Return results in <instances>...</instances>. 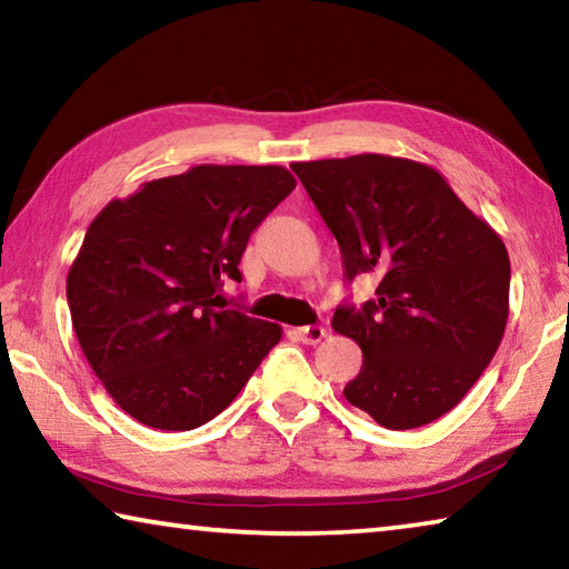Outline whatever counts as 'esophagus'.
<instances>
[{
    "instance_id": "1",
    "label": "esophagus",
    "mask_w": 569,
    "mask_h": 569,
    "mask_svg": "<svg viewBox=\"0 0 569 569\" xmlns=\"http://www.w3.org/2000/svg\"><path fill=\"white\" fill-rule=\"evenodd\" d=\"M296 339L303 341V343H319L323 336H326V329L323 326H301V329H296Z\"/></svg>"
}]
</instances>
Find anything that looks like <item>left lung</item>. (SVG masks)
Instances as JSON below:
<instances>
[{"label":"left lung","mask_w":569,"mask_h":569,"mask_svg":"<svg viewBox=\"0 0 569 569\" xmlns=\"http://www.w3.org/2000/svg\"><path fill=\"white\" fill-rule=\"evenodd\" d=\"M291 168L339 240L346 278H379L373 301L339 306L331 321L363 353L346 401L393 431L445 417L505 336L502 238L417 160L363 152Z\"/></svg>","instance_id":"obj_1"}]
</instances>
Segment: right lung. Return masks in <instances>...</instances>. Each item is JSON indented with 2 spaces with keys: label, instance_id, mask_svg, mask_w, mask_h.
I'll return each mask as SVG.
<instances>
[{
  "label": "right lung",
  "instance_id": "1",
  "mask_svg": "<svg viewBox=\"0 0 569 569\" xmlns=\"http://www.w3.org/2000/svg\"><path fill=\"white\" fill-rule=\"evenodd\" d=\"M296 188L281 166H196L110 200L67 273L84 359L122 411L188 431L218 417L281 326L220 306L261 220Z\"/></svg>",
  "mask_w": 569,
  "mask_h": 569
}]
</instances>
